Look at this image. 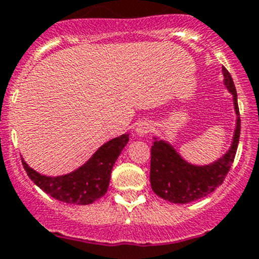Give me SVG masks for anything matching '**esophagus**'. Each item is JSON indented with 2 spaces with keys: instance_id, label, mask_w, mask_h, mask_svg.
I'll use <instances>...</instances> for the list:
<instances>
[{
  "instance_id": "esophagus-1",
  "label": "esophagus",
  "mask_w": 259,
  "mask_h": 259,
  "mask_svg": "<svg viewBox=\"0 0 259 259\" xmlns=\"http://www.w3.org/2000/svg\"><path fill=\"white\" fill-rule=\"evenodd\" d=\"M151 124H148V122H141V124L137 126V134L141 135V137H143V135L148 134V133L151 132Z\"/></svg>"
}]
</instances>
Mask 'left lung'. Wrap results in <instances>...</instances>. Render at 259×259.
<instances>
[{
    "label": "left lung",
    "mask_w": 259,
    "mask_h": 259,
    "mask_svg": "<svg viewBox=\"0 0 259 259\" xmlns=\"http://www.w3.org/2000/svg\"><path fill=\"white\" fill-rule=\"evenodd\" d=\"M222 71L226 86L234 95L235 111L237 115L231 148L214 164L193 166L186 162L173 147L162 141H156L151 147L150 181L152 191L161 199L174 204H187L201 199L220 187L231 169L240 138V112L234 80L225 67Z\"/></svg>",
    "instance_id": "8db88e82"
}]
</instances>
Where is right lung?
I'll return each instance as SVG.
<instances>
[{
    "instance_id": "1",
    "label": "right lung",
    "mask_w": 259,
    "mask_h": 259,
    "mask_svg": "<svg viewBox=\"0 0 259 259\" xmlns=\"http://www.w3.org/2000/svg\"><path fill=\"white\" fill-rule=\"evenodd\" d=\"M127 142V134L107 142L85 165L67 176L55 178L41 176L22 160L23 167L32 182H34V185L49 193L51 197L67 204L88 205L107 192L113 164Z\"/></svg>"
}]
</instances>
